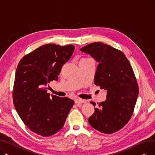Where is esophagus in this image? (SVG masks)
<instances>
[{
  "label": "esophagus",
  "mask_w": 155,
  "mask_h": 155,
  "mask_svg": "<svg viewBox=\"0 0 155 155\" xmlns=\"http://www.w3.org/2000/svg\"><path fill=\"white\" fill-rule=\"evenodd\" d=\"M74 102H75V103H76V104H81V103H84V100L81 99H80V98H76V99H75Z\"/></svg>",
  "instance_id": "esophagus-1"
}]
</instances>
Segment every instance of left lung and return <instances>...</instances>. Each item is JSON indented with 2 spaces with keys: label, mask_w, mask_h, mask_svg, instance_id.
<instances>
[{
  "label": "left lung",
  "mask_w": 155,
  "mask_h": 155,
  "mask_svg": "<svg viewBox=\"0 0 155 155\" xmlns=\"http://www.w3.org/2000/svg\"><path fill=\"white\" fill-rule=\"evenodd\" d=\"M80 51L98 62L94 84L106 92V100L95 108L89 123L99 132L111 134L128 122L134 110L138 86L133 69L121 51L103 42L89 44Z\"/></svg>",
  "instance_id": "left-lung-1"
}]
</instances>
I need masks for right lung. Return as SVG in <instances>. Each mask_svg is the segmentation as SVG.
Listing matches in <instances>:
<instances>
[{
    "label": "right lung",
    "instance_id": "obj_1",
    "mask_svg": "<svg viewBox=\"0 0 155 155\" xmlns=\"http://www.w3.org/2000/svg\"><path fill=\"white\" fill-rule=\"evenodd\" d=\"M74 46L48 44L22 58L15 72L13 101L15 110L30 130L42 136L58 132L65 123L74 101L48 93V84L58 81Z\"/></svg>",
    "mask_w": 155,
    "mask_h": 155
}]
</instances>
